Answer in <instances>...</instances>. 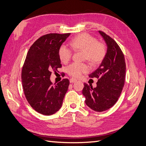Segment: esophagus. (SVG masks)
<instances>
[{"mask_svg": "<svg viewBox=\"0 0 146 146\" xmlns=\"http://www.w3.org/2000/svg\"><path fill=\"white\" fill-rule=\"evenodd\" d=\"M77 79H76V78H70V80H69V81H70V83H74V82H77Z\"/></svg>", "mask_w": 146, "mask_h": 146, "instance_id": "esophagus-1", "label": "esophagus"}]
</instances>
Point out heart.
<instances>
[{
	"label": "heart",
	"instance_id": "heart-1",
	"mask_svg": "<svg viewBox=\"0 0 146 146\" xmlns=\"http://www.w3.org/2000/svg\"><path fill=\"white\" fill-rule=\"evenodd\" d=\"M71 49L74 51L83 50V59L88 60L93 66L100 64L107 54L105 44L88 33L79 34L69 42ZM72 52L64 44L58 48V56L63 63H67L72 58ZM90 67L86 63H74L67 68L68 73L72 77H79L83 73L89 71Z\"/></svg>",
	"mask_w": 146,
	"mask_h": 146
}]
</instances>
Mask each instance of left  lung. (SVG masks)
I'll return each mask as SVG.
<instances>
[{
    "label": "left lung",
    "instance_id": "obj_1",
    "mask_svg": "<svg viewBox=\"0 0 146 146\" xmlns=\"http://www.w3.org/2000/svg\"><path fill=\"white\" fill-rule=\"evenodd\" d=\"M99 33L107 44V54L99 67L89 75L98 78L97 86L84 83L82 91L85 103L94 111L102 112L116 103L125 82L126 65L124 55L116 42L102 31Z\"/></svg>",
    "mask_w": 146,
    "mask_h": 146
}]
</instances>
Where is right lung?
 Returning a JSON list of instances; mask_svg holds the SVG:
<instances>
[{
  "label": "right lung",
  "instance_id": "right-lung-1",
  "mask_svg": "<svg viewBox=\"0 0 146 146\" xmlns=\"http://www.w3.org/2000/svg\"><path fill=\"white\" fill-rule=\"evenodd\" d=\"M70 33H50L35 41L26 56L21 79L24 94L35 111L50 116L60 109L68 90L69 80L64 78L52 85V72L61 68L58 48Z\"/></svg>",
  "mask_w": 146,
  "mask_h": 146
}]
</instances>
